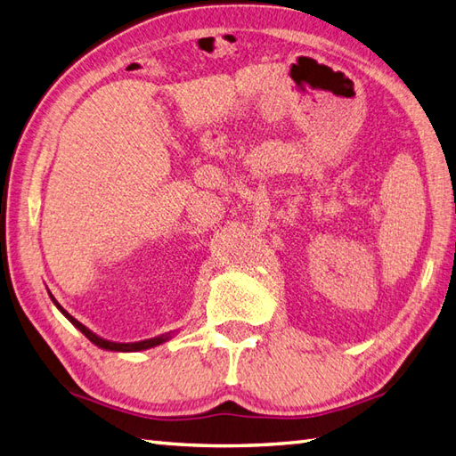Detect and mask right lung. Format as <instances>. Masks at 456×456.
<instances>
[{
  "label": "right lung",
  "mask_w": 456,
  "mask_h": 456,
  "mask_svg": "<svg viewBox=\"0 0 456 456\" xmlns=\"http://www.w3.org/2000/svg\"><path fill=\"white\" fill-rule=\"evenodd\" d=\"M51 299H53V304L61 309V314L68 319V322H70L76 329H78V331H82L86 337L90 338V341L95 345V346H100V348H103V351H113V353H137V351H147V348H152V346H159V345H162V343H167V341H170V338L174 337V333L170 331V333H164V335H159V337H152V338H144V341H137V343H115V341H108V338H102L100 335H95L94 331H90L88 327L86 325H82L78 319H74L70 314L66 312V309L56 302V299L51 296Z\"/></svg>",
  "instance_id": "add662e5"
}]
</instances>
